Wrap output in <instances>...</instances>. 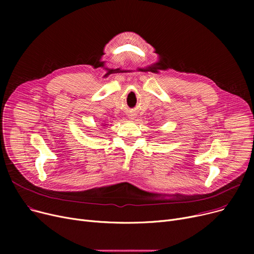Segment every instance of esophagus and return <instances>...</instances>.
I'll list each match as a JSON object with an SVG mask.
<instances>
[{
    "mask_svg": "<svg viewBox=\"0 0 254 254\" xmlns=\"http://www.w3.org/2000/svg\"><path fill=\"white\" fill-rule=\"evenodd\" d=\"M129 118H130V119H132V118H134V117H132V116H130V117H129Z\"/></svg>",
    "mask_w": 254,
    "mask_h": 254,
    "instance_id": "1",
    "label": "esophagus"
}]
</instances>
